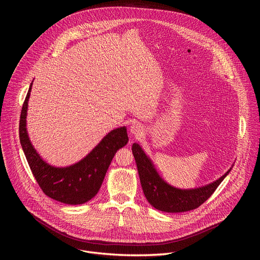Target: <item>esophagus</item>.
<instances>
[{"label":"esophagus","instance_id":"obj_1","mask_svg":"<svg viewBox=\"0 0 260 260\" xmlns=\"http://www.w3.org/2000/svg\"><path fill=\"white\" fill-rule=\"evenodd\" d=\"M129 132H131V135H132V136H134V137H136V138H139V137H141L142 134L144 133V128H143V126H142L141 124L135 123V124H133V125L131 126Z\"/></svg>","mask_w":260,"mask_h":260}]
</instances>
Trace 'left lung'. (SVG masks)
<instances>
[{
    "instance_id": "left-lung-1",
    "label": "left lung",
    "mask_w": 260,
    "mask_h": 260,
    "mask_svg": "<svg viewBox=\"0 0 260 260\" xmlns=\"http://www.w3.org/2000/svg\"><path fill=\"white\" fill-rule=\"evenodd\" d=\"M133 154L137 164L143 192L155 209L167 213H181L194 210L204 204L216 190L220 183L232 171V168L216 181L192 189H180L168 184L157 173L151 159L141 146L133 144Z\"/></svg>"
}]
</instances>
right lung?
Segmentation results:
<instances>
[{
	"label": "right lung",
	"instance_id": "add662e5",
	"mask_svg": "<svg viewBox=\"0 0 260 260\" xmlns=\"http://www.w3.org/2000/svg\"><path fill=\"white\" fill-rule=\"evenodd\" d=\"M31 85L32 82L25 96L19 120L20 144L30 171L47 197L68 205L84 204L99 192L115 153L127 144L126 127H118L108 133L78 162L63 168L53 167L37 152L26 131L27 102Z\"/></svg>",
	"mask_w": 260,
	"mask_h": 260
}]
</instances>
